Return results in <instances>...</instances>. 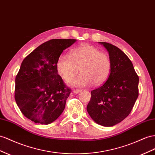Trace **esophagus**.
Masks as SVG:
<instances>
[{"mask_svg":"<svg viewBox=\"0 0 155 155\" xmlns=\"http://www.w3.org/2000/svg\"><path fill=\"white\" fill-rule=\"evenodd\" d=\"M81 91L80 89H74L73 90V92L75 93V94H78L79 93H80Z\"/></svg>","mask_w":155,"mask_h":155,"instance_id":"obj_1","label":"esophagus"}]
</instances>
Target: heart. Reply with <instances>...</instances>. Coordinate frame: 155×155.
Here are the masks:
<instances>
[{
  "label": "heart",
  "instance_id": "1",
  "mask_svg": "<svg viewBox=\"0 0 155 155\" xmlns=\"http://www.w3.org/2000/svg\"><path fill=\"white\" fill-rule=\"evenodd\" d=\"M111 67L110 56L89 44L72 49L70 55H61L57 61L58 72L66 81L71 80L80 68L81 74L69 83L76 87L102 84L110 76Z\"/></svg>",
  "mask_w": 155,
  "mask_h": 155
}]
</instances>
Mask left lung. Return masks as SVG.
I'll list each match as a JSON object with an SVG mask.
<instances>
[{
    "mask_svg": "<svg viewBox=\"0 0 155 155\" xmlns=\"http://www.w3.org/2000/svg\"><path fill=\"white\" fill-rule=\"evenodd\" d=\"M100 43L107 50L112 67L106 82L91 91L87 110L98 124L112 127L130 114L139 95V77L123 51L111 44Z\"/></svg>",
    "mask_w": 155,
    "mask_h": 155,
    "instance_id": "1",
    "label": "left lung"
}]
</instances>
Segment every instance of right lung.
<instances>
[{"label": "right lung", "mask_w": 155, "mask_h": 155, "mask_svg": "<svg viewBox=\"0 0 155 155\" xmlns=\"http://www.w3.org/2000/svg\"><path fill=\"white\" fill-rule=\"evenodd\" d=\"M75 39H52L23 61L15 77L14 97L22 114L36 123L48 124L64 111L71 89L58 74L57 61Z\"/></svg>", "instance_id": "right-lung-1"}]
</instances>
